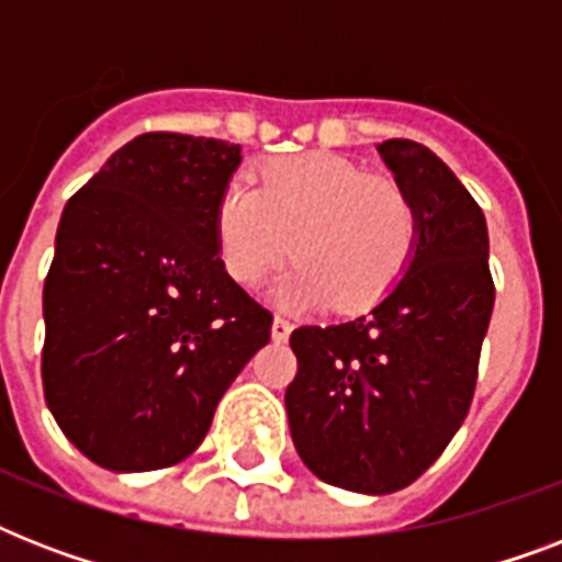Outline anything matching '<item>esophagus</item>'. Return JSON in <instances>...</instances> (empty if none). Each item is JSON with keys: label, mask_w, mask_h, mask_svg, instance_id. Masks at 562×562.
Masks as SVG:
<instances>
[{"label": "esophagus", "mask_w": 562, "mask_h": 562, "mask_svg": "<svg viewBox=\"0 0 562 562\" xmlns=\"http://www.w3.org/2000/svg\"><path fill=\"white\" fill-rule=\"evenodd\" d=\"M294 326L285 321V317H273V324H271V338L273 341H289V335Z\"/></svg>", "instance_id": "1"}]
</instances>
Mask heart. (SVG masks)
I'll list each match as a JSON object with an SVG mask.
<instances>
[{
	"mask_svg": "<svg viewBox=\"0 0 562 562\" xmlns=\"http://www.w3.org/2000/svg\"><path fill=\"white\" fill-rule=\"evenodd\" d=\"M215 241L224 271L256 289L282 259V306L356 312L387 294L417 247V212L400 183L364 175L338 154H300L265 162L256 189L233 180L215 203Z\"/></svg>",
	"mask_w": 562,
	"mask_h": 562,
	"instance_id": "heart-1",
	"label": "heart"
}]
</instances>
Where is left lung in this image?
I'll list each match as a JSON object with an SVG mask.
<instances>
[{"instance_id":"8db88e82","label":"left lung","mask_w":562,"mask_h":562,"mask_svg":"<svg viewBox=\"0 0 562 562\" xmlns=\"http://www.w3.org/2000/svg\"><path fill=\"white\" fill-rule=\"evenodd\" d=\"M417 212L408 268L368 315L291 333V440L333 487L384 496L440 458L470 411L490 315L484 212L426 145H375Z\"/></svg>"}]
</instances>
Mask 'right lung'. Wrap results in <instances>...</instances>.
<instances>
[{
	"label": "right lung",
	"instance_id": "right-lung-1",
	"mask_svg": "<svg viewBox=\"0 0 562 562\" xmlns=\"http://www.w3.org/2000/svg\"><path fill=\"white\" fill-rule=\"evenodd\" d=\"M241 145L143 134L69 198L43 285V391L64 435L113 472L201 446L271 312L218 256L215 203Z\"/></svg>",
	"mask_w": 562,
	"mask_h": 562
}]
</instances>
